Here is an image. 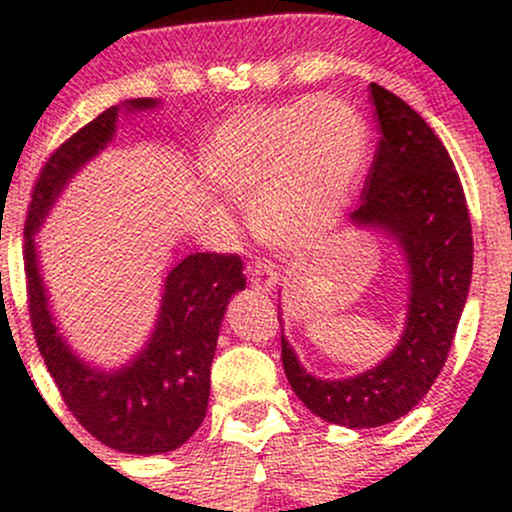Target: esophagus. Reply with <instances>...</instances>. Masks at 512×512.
Here are the masks:
<instances>
[{
	"label": "esophagus",
	"mask_w": 512,
	"mask_h": 512,
	"mask_svg": "<svg viewBox=\"0 0 512 512\" xmlns=\"http://www.w3.org/2000/svg\"><path fill=\"white\" fill-rule=\"evenodd\" d=\"M248 276H250L252 289H257V291H272L276 284V272L269 260H260V262L250 264Z\"/></svg>",
	"instance_id": "1"
}]
</instances>
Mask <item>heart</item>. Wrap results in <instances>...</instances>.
Here are the masks:
<instances>
[{
	"instance_id": "b5f03b06",
	"label": "heart",
	"mask_w": 512,
	"mask_h": 512,
	"mask_svg": "<svg viewBox=\"0 0 512 512\" xmlns=\"http://www.w3.org/2000/svg\"><path fill=\"white\" fill-rule=\"evenodd\" d=\"M366 149V122L342 98L245 110L211 142L209 178L252 199L260 236L281 250H305L337 226Z\"/></svg>"
}]
</instances>
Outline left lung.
Here are the masks:
<instances>
[{"label":"left lung","instance_id":"8db88e82","mask_svg":"<svg viewBox=\"0 0 512 512\" xmlns=\"http://www.w3.org/2000/svg\"><path fill=\"white\" fill-rule=\"evenodd\" d=\"M380 142L351 223L395 238L409 269L407 327L378 366L322 380L301 366L281 334L284 373L320 419L375 428L409 414L448 358L472 281V223L455 163L426 120L387 88L370 84ZM281 320V317H279Z\"/></svg>","mask_w":512,"mask_h":512}]
</instances>
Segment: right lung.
<instances>
[{"instance_id": "add662e5", "label": "right lung", "mask_w": 512, "mask_h": 512, "mask_svg": "<svg viewBox=\"0 0 512 512\" xmlns=\"http://www.w3.org/2000/svg\"><path fill=\"white\" fill-rule=\"evenodd\" d=\"M154 98L127 101V110L156 108ZM120 105L64 142L35 180L26 216V291L35 342L74 419L108 448L129 455H158L180 448L207 414L211 361L221 320L233 293L245 289L238 255L195 252L166 276L156 330L139 356L117 370L81 361L57 334L48 308L33 236L69 180L110 144Z\"/></svg>"}]
</instances>
